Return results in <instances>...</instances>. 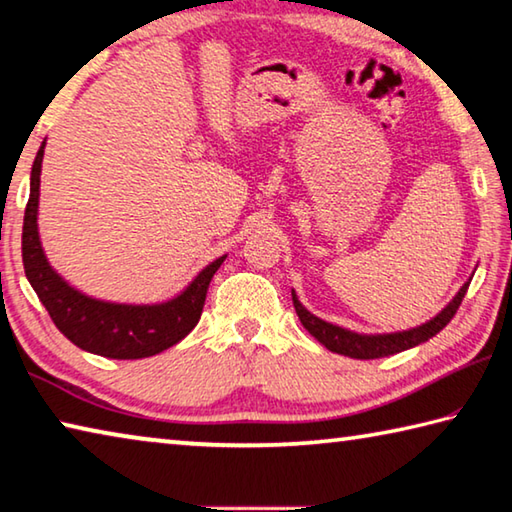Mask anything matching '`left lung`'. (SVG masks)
Returning a JSON list of instances; mask_svg holds the SVG:
<instances>
[{
  "mask_svg": "<svg viewBox=\"0 0 512 512\" xmlns=\"http://www.w3.org/2000/svg\"><path fill=\"white\" fill-rule=\"evenodd\" d=\"M467 288H469V281L463 288H460V292L454 297V301H451V304L445 308V311H442L440 315H435L431 322L417 326V329H410L404 333H390V335H358V333L340 329V326L324 322V320H320V317L308 313L306 308L299 304L295 292H292V304H295V311L299 315L301 324H304V329L311 333L317 342H322L326 349L335 351V354L349 356V358L370 360V358H383V356L399 354V351H406L410 347L420 345V342H426L429 338H433L435 333H440L451 322V317L456 315L460 304H463Z\"/></svg>",
  "mask_w": 512,
  "mask_h": 512,
  "instance_id": "1",
  "label": "left lung"
}]
</instances>
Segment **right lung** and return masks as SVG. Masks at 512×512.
Segmentation results:
<instances>
[{"label": "right lung", "instance_id": "right-lung-1", "mask_svg": "<svg viewBox=\"0 0 512 512\" xmlns=\"http://www.w3.org/2000/svg\"><path fill=\"white\" fill-rule=\"evenodd\" d=\"M43 152L45 142L31 167V195L22 226V263L24 274L38 299L43 301L56 329L79 349L117 360L147 358L177 345L197 326L204 311L208 286L217 267L224 263V256L201 270L188 290L167 304L124 306L81 295L49 267L38 240L36 215Z\"/></svg>", "mask_w": 512, "mask_h": 512}]
</instances>
